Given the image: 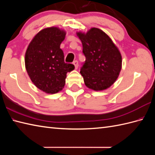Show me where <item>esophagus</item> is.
<instances>
[{
    "label": "esophagus",
    "mask_w": 155,
    "mask_h": 155,
    "mask_svg": "<svg viewBox=\"0 0 155 155\" xmlns=\"http://www.w3.org/2000/svg\"><path fill=\"white\" fill-rule=\"evenodd\" d=\"M73 64L74 65V67H75V69H77L78 68V62L77 61H74L73 62Z\"/></svg>",
    "instance_id": "obj_1"
}]
</instances>
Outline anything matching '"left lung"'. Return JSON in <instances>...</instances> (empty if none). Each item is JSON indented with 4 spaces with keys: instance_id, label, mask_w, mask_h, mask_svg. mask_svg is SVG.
Segmentation results:
<instances>
[{
    "instance_id": "1",
    "label": "left lung",
    "mask_w": 155,
    "mask_h": 155,
    "mask_svg": "<svg viewBox=\"0 0 155 155\" xmlns=\"http://www.w3.org/2000/svg\"><path fill=\"white\" fill-rule=\"evenodd\" d=\"M77 35L86 57L80 71L85 85L96 91L109 88L117 81L122 68L119 50L99 28H91L86 33L77 32Z\"/></svg>"
}]
</instances>
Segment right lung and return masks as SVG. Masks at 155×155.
<instances>
[{"label":"right lung","instance_id":"obj_1","mask_svg":"<svg viewBox=\"0 0 155 155\" xmlns=\"http://www.w3.org/2000/svg\"><path fill=\"white\" fill-rule=\"evenodd\" d=\"M66 32L58 27L42 29L35 36L25 53V67L31 81L46 93L54 94L64 88L67 73L74 70L65 63L60 48Z\"/></svg>","mask_w":155,"mask_h":155}]
</instances>
